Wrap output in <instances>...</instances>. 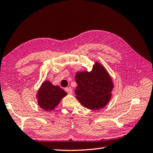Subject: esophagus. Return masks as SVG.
I'll return each mask as SVG.
<instances>
[{
  "mask_svg": "<svg viewBox=\"0 0 153 153\" xmlns=\"http://www.w3.org/2000/svg\"><path fill=\"white\" fill-rule=\"evenodd\" d=\"M65 91H66L68 94H71V93H72V88H70V87H69V88H65Z\"/></svg>",
  "mask_w": 153,
  "mask_h": 153,
  "instance_id": "34e87169",
  "label": "esophagus"
}]
</instances>
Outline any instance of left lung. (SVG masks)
Returning a JSON list of instances; mask_svg holds the SVG:
<instances>
[{"label": "left lung", "mask_w": 153, "mask_h": 153, "mask_svg": "<svg viewBox=\"0 0 153 153\" xmlns=\"http://www.w3.org/2000/svg\"><path fill=\"white\" fill-rule=\"evenodd\" d=\"M76 81V97L86 108L100 109L109 101L113 83L107 71L98 62H95L89 72H77Z\"/></svg>", "instance_id": "left-lung-1"}]
</instances>
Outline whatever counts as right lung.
Here are the masks:
<instances>
[{
    "label": "right lung",
    "mask_w": 153,
    "mask_h": 153,
    "mask_svg": "<svg viewBox=\"0 0 153 153\" xmlns=\"http://www.w3.org/2000/svg\"><path fill=\"white\" fill-rule=\"evenodd\" d=\"M67 93L59 86L53 85L49 81H45L38 91L37 98L39 106L46 111H52L57 107Z\"/></svg>",
    "instance_id": "add662e5"
}]
</instances>
